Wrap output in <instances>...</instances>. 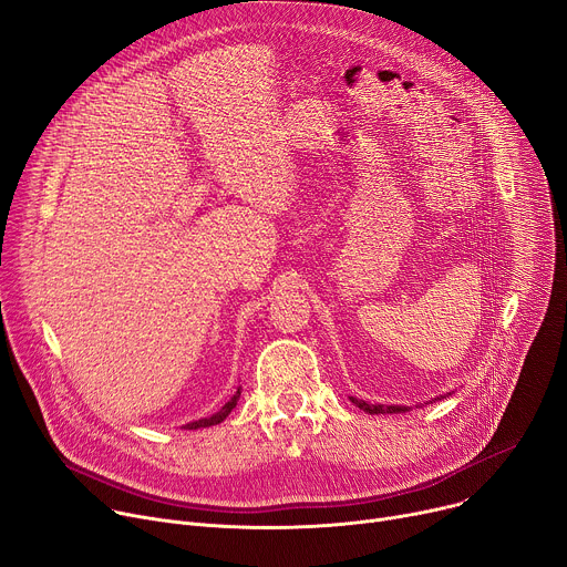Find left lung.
<instances>
[{
	"label": "left lung",
	"instance_id": "8db88e82",
	"mask_svg": "<svg viewBox=\"0 0 567 567\" xmlns=\"http://www.w3.org/2000/svg\"><path fill=\"white\" fill-rule=\"evenodd\" d=\"M351 401H353L360 410H364V412H369V414H396V412H410V408H408V405H371V403L360 401V399H353V396H351Z\"/></svg>",
	"mask_w": 567,
	"mask_h": 567
}]
</instances>
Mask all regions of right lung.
Returning a JSON list of instances; mask_svg holds the SVG:
<instances>
[{"label":"right lung","instance_id":"add662e5","mask_svg":"<svg viewBox=\"0 0 567 567\" xmlns=\"http://www.w3.org/2000/svg\"><path fill=\"white\" fill-rule=\"evenodd\" d=\"M239 396H241V388L237 390V394L225 403L216 414H212V417H205V420H198V422H192V424H186V429L188 431H196V429H207V426H214V424H220L225 417H228V414L233 412V408L237 405V401H239Z\"/></svg>","mask_w":567,"mask_h":567}]
</instances>
